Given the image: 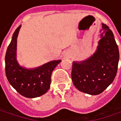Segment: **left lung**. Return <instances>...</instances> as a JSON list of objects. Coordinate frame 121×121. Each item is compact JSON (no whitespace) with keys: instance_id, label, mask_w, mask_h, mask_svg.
Listing matches in <instances>:
<instances>
[{"instance_id":"obj_1","label":"left lung","mask_w":121,"mask_h":121,"mask_svg":"<svg viewBox=\"0 0 121 121\" xmlns=\"http://www.w3.org/2000/svg\"><path fill=\"white\" fill-rule=\"evenodd\" d=\"M96 52L83 61L72 63V80L78 90L91 95L102 93L117 75L119 51L112 31L102 24Z\"/></svg>"}]
</instances>
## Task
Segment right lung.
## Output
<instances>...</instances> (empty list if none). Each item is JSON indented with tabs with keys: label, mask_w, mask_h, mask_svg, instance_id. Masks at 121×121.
<instances>
[{
	"label": "right lung",
	"mask_w": 121,
	"mask_h": 121,
	"mask_svg": "<svg viewBox=\"0 0 121 121\" xmlns=\"http://www.w3.org/2000/svg\"><path fill=\"white\" fill-rule=\"evenodd\" d=\"M21 25L14 32L5 56V72L9 82L26 98H36L45 94L50 88L51 76L61 60L49 61L38 68L27 69L17 60V39Z\"/></svg>",
	"instance_id": "right-lung-1"
}]
</instances>
